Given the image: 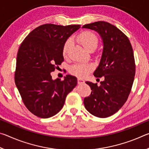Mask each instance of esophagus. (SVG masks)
I'll return each instance as SVG.
<instances>
[{
    "mask_svg": "<svg viewBox=\"0 0 149 149\" xmlns=\"http://www.w3.org/2000/svg\"><path fill=\"white\" fill-rule=\"evenodd\" d=\"M77 83L79 84H84L85 83V81L81 79V78H78L77 79Z\"/></svg>",
    "mask_w": 149,
    "mask_h": 149,
    "instance_id": "obj_1",
    "label": "esophagus"
}]
</instances>
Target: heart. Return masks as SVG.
Listing matches in <instances>:
<instances>
[{"label": "heart", "mask_w": 149, "mask_h": 149, "mask_svg": "<svg viewBox=\"0 0 149 149\" xmlns=\"http://www.w3.org/2000/svg\"><path fill=\"white\" fill-rule=\"evenodd\" d=\"M78 41L85 49L89 50L91 49H95L98 44V38L95 33L89 31H84L78 37ZM72 40L68 39L65 41L63 47V54L65 55L69 48L71 46ZM94 65L91 63H78L70 68V71L76 76L84 78L87 77L89 73L94 70Z\"/></svg>", "instance_id": "1"}]
</instances>
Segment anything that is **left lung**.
<instances>
[{
  "instance_id": "left-lung-1",
  "label": "left lung",
  "mask_w": 149,
  "mask_h": 149,
  "mask_svg": "<svg viewBox=\"0 0 149 149\" xmlns=\"http://www.w3.org/2000/svg\"><path fill=\"white\" fill-rule=\"evenodd\" d=\"M82 28L97 31L103 43L101 58L93 75L104 80L100 85L85 82L92 91L84 99L85 107L95 116L109 117L125 104L132 89L135 74L132 45L122 31L108 22H96Z\"/></svg>"
}]
</instances>
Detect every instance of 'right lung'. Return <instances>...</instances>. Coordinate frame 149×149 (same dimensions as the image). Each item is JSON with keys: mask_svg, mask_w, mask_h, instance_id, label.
<instances>
[{"mask_svg": "<svg viewBox=\"0 0 149 149\" xmlns=\"http://www.w3.org/2000/svg\"><path fill=\"white\" fill-rule=\"evenodd\" d=\"M80 25L44 24L30 32L22 42L16 58L15 84L24 104L41 118L56 114L65 98L77 84L67 75L63 81L53 80L50 73L64 61L63 47Z\"/></svg>", "mask_w": 149, "mask_h": 149, "instance_id": "1", "label": "right lung"}]
</instances>
